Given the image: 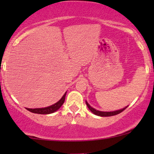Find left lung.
<instances>
[{"instance_id": "obj_1", "label": "left lung", "mask_w": 154, "mask_h": 154, "mask_svg": "<svg viewBox=\"0 0 154 154\" xmlns=\"http://www.w3.org/2000/svg\"><path fill=\"white\" fill-rule=\"evenodd\" d=\"M86 102V105L88 106V109L91 110L92 112L93 113V114H95V115L97 116H114V115H116V114H119V113L122 112V111L125 110V109H126L127 107H125L124 109H120V110H117V111H110V112H104V111H98V110H95V109H93V108H92L91 106L89 105V104L88 103L87 101Z\"/></svg>"}]
</instances>
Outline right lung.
Returning a JSON list of instances; mask_svg holds the SVG:
<instances>
[{"instance_id":"obj_1","label":"right lung","mask_w":154,"mask_h":154,"mask_svg":"<svg viewBox=\"0 0 154 154\" xmlns=\"http://www.w3.org/2000/svg\"><path fill=\"white\" fill-rule=\"evenodd\" d=\"M66 92L65 93V94L63 95L62 98L60 99L57 103H56L54 105L50 106H48L45 108H41V109H27L28 111H29L30 112L35 113V114H51V113H54L56 111H57L61 106L63 105V103H64L65 100V96H66Z\"/></svg>"}]
</instances>
